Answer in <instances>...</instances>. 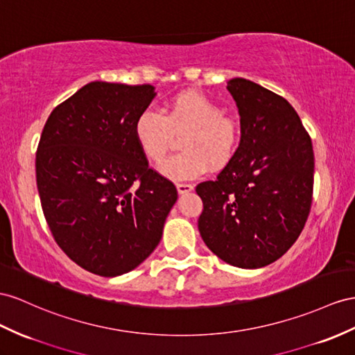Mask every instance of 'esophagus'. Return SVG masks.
<instances>
[{
  "label": "esophagus",
  "mask_w": 355,
  "mask_h": 355,
  "mask_svg": "<svg viewBox=\"0 0 355 355\" xmlns=\"http://www.w3.org/2000/svg\"><path fill=\"white\" fill-rule=\"evenodd\" d=\"M177 190H178V193H189V192H192L193 190V186L192 184H187V183H177Z\"/></svg>",
  "instance_id": "obj_1"
}]
</instances>
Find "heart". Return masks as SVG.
<instances>
[{
  "mask_svg": "<svg viewBox=\"0 0 355 355\" xmlns=\"http://www.w3.org/2000/svg\"><path fill=\"white\" fill-rule=\"evenodd\" d=\"M135 139L144 156L159 163L181 136L183 151L160 165V172L172 180L196 178L207 171L223 168L234 157L240 139L239 124L223 115L222 106L196 91L177 94L165 112L145 107L136 116Z\"/></svg>",
  "mask_w": 355,
  "mask_h": 355,
  "instance_id": "heart-1",
  "label": "heart"
}]
</instances>
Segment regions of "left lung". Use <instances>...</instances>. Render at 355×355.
<instances>
[{"mask_svg":"<svg viewBox=\"0 0 355 355\" xmlns=\"http://www.w3.org/2000/svg\"><path fill=\"white\" fill-rule=\"evenodd\" d=\"M241 139L216 180L196 186L204 210L198 228L222 261L261 268L279 259L302 234L312 205L311 136L286 98L234 78Z\"/></svg>","mask_w":355,"mask_h":355,"instance_id":"8db88e82","label":"left lung"}]
</instances>
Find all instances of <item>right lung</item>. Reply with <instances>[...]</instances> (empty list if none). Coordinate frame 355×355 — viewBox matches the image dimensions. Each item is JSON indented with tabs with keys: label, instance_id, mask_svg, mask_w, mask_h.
Listing matches in <instances>:
<instances>
[{
	"label": "right lung",
	"instance_id": "obj_1",
	"mask_svg": "<svg viewBox=\"0 0 355 355\" xmlns=\"http://www.w3.org/2000/svg\"><path fill=\"white\" fill-rule=\"evenodd\" d=\"M153 85L89 83L58 105L35 153L42 210L61 250L103 277L129 272L157 248L177 201L148 166L133 125Z\"/></svg>",
	"mask_w": 355,
	"mask_h": 355
}]
</instances>
